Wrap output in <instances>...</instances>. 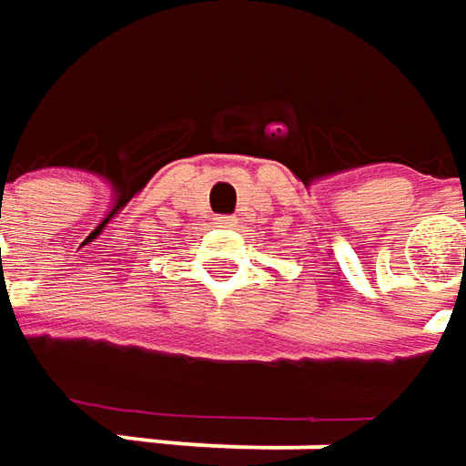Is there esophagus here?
<instances>
[{
  "label": "esophagus",
  "mask_w": 466,
  "mask_h": 466,
  "mask_svg": "<svg viewBox=\"0 0 466 466\" xmlns=\"http://www.w3.org/2000/svg\"><path fill=\"white\" fill-rule=\"evenodd\" d=\"M215 223L220 225V228H233V225H236V218H218Z\"/></svg>",
  "instance_id": "obj_1"
}]
</instances>
